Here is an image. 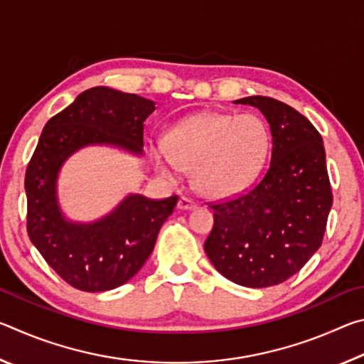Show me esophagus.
I'll return each instance as SVG.
<instances>
[{"instance_id": "34e87169", "label": "esophagus", "mask_w": 364, "mask_h": 364, "mask_svg": "<svg viewBox=\"0 0 364 364\" xmlns=\"http://www.w3.org/2000/svg\"><path fill=\"white\" fill-rule=\"evenodd\" d=\"M178 208H180V210H194L196 204L191 199H188V197H181V199L178 200Z\"/></svg>"}]
</instances>
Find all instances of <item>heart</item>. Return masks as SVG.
Listing matches in <instances>:
<instances>
[{
    "label": "heart",
    "instance_id": "obj_1",
    "mask_svg": "<svg viewBox=\"0 0 364 364\" xmlns=\"http://www.w3.org/2000/svg\"><path fill=\"white\" fill-rule=\"evenodd\" d=\"M271 133L260 115L205 110L178 123L167 143H151L154 167L176 181L193 171V186L207 199H228L247 189L268 159Z\"/></svg>",
    "mask_w": 364,
    "mask_h": 364
}]
</instances>
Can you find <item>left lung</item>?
<instances>
[{"instance_id":"obj_1","label":"left lung","mask_w":364,"mask_h":364,"mask_svg":"<svg viewBox=\"0 0 364 364\" xmlns=\"http://www.w3.org/2000/svg\"><path fill=\"white\" fill-rule=\"evenodd\" d=\"M257 107L271 132V162L260 181L236 199L212 205L204 244L220 274L260 289L284 282L319 249L332 207L321 134L311 122L273 97L234 101Z\"/></svg>"}]
</instances>
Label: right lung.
<instances>
[{
  "label": "right lung",
  "instance_id": "1",
  "mask_svg": "<svg viewBox=\"0 0 364 364\" xmlns=\"http://www.w3.org/2000/svg\"><path fill=\"white\" fill-rule=\"evenodd\" d=\"M156 102L109 86H95L49 119L26 173L27 231L46 263L85 292L120 287L143 268L157 234L178 202L127 194L93 221L72 220L59 202L58 181L67 159L90 146L143 157L144 122Z\"/></svg>",
  "mask_w": 364,
  "mask_h": 364
}]
</instances>
